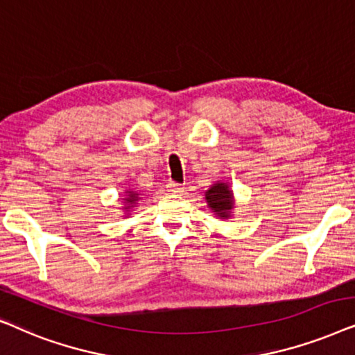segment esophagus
I'll list each match as a JSON object with an SVG mask.
<instances>
[{"label":"esophagus","instance_id":"1","mask_svg":"<svg viewBox=\"0 0 355 355\" xmlns=\"http://www.w3.org/2000/svg\"><path fill=\"white\" fill-rule=\"evenodd\" d=\"M167 190H168L170 193H180V191L183 190V188H182V185H178V183H175V182H168Z\"/></svg>","mask_w":355,"mask_h":355}]
</instances>
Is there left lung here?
<instances>
[{
  "label": "left lung",
  "mask_w": 355,
  "mask_h": 355,
  "mask_svg": "<svg viewBox=\"0 0 355 355\" xmlns=\"http://www.w3.org/2000/svg\"><path fill=\"white\" fill-rule=\"evenodd\" d=\"M207 207L220 219H229L234 207V195L230 187L224 182H217L206 191Z\"/></svg>",
  "instance_id": "left-lung-1"
}]
</instances>
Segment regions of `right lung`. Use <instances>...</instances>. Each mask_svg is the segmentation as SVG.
<instances>
[{
  "label": "right lung",
  "instance_id": "obj_1",
  "mask_svg": "<svg viewBox=\"0 0 355 355\" xmlns=\"http://www.w3.org/2000/svg\"><path fill=\"white\" fill-rule=\"evenodd\" d=\"M139 200V196H138V193H135V191H126V198H125V211H130L131 207H135V205H136V201Z\"/></svg>",
  "mask_w": 355,
  "mask_h": 355
}]
</instances>
